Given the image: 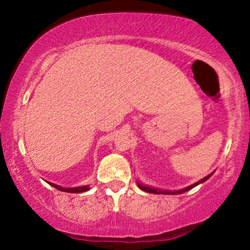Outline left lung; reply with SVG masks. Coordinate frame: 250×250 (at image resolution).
I'll return each mask as SVG.
<instances>
[{"label":"left lung","mask_w":250,"mask_h":250,"mask_svg":"<svg viewBox=\"0 0 250 250\" xmlns=\"http://www.w3.org/2000/svg\"><path fill=\"white\" fill-rule=\"evenodd\" d=\"M211 174H213V173H211ZM211 174L207 175L206 177H204V179H202L201 181H198L197 183H194L193 185H189V186H188V188H183V189H181V191H173V192H171V191H170V192H168V191H162V189L152 188H150V186H146V185L140 184V183H138V186H139V188H140L141 189H143V191H145V192H147V193H153V194H182V193H184V192H186V191H188V189H191V188H195L196 185L203 183V182H205L206 180H208L209 177L211 176Z\"/></svg>","instance_id":"obj_1"}]
</instances>
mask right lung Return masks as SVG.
<instances>
[{"label": "right lung", "instance_id": "add662e5", "mask_svg": "<svg viewBox=\"0 0 250 250\" xmlns=\"http://www.w3.org/2000/svg\"><path fill=\"white\" fill-rule=\"evenodd\" d=\"M52 186H54L55 188L59 189V191L62 192H68V193H83V192H86L89 189V186L86 185V186H78V188H62V186H58V185H55L53 183H49Z\"/></svg>", "mask_w": 250, "mask_h": 250}]
</instances>
